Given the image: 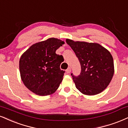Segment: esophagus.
<instances>
[{
    "instance_id": "34e87169",
    "label": "esophagus",
    "mask_w": 128,
    "mask_h": 128,
    "mask_svg": "<svg viewBox=\"0 0 128 128\" xmlns=\"http://www.w3.org/2000/svg\"><path fill=\"white\" fill-rule=\"evenodd\" d=\"M66 72H67V73H70L71 72V67H68V68L66 70Z\"/></svg>"
}]
</instances>
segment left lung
I'll return each mask as SVG.
<instances>
[{"label": "left lung", "mask_w": 128, "mask_h": 128, "mask_svg": "<svg viewBox=\"0 0 128 128\" xmlns=\"http://www.w3.org/2000/svg\"><path fill=\"white\" fill-rule=\"evenodd\" d=\"M79 59L81 72L78 76L71 74L76 88L87 95L101 93L108 86L114 74V62L110 52L96 43L66 39Z\"/></svg>", "instance_id": "8db88e82"}]
</instances>
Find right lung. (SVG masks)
Returning <instances> with one entry per match:
<instances>
[{
    "label": "right lung",
    "instance_id": "add662e5",
    "mask_svg": "<svg viewBox=\"0 0 128 128\" xmlns=\"http://www.w3.org/2000/svg\"><path fill=\"white\" fill-rule=\"evenodd\" d=\"M64 44L56 38H49L33 44L20 60V72L24 85L40 96L54 93L62 80L65 72L60 69L64 58L55 52Z\"/></svg>",
    "mask_w": 128,
    "mask_h": 128
}]
</instances>
